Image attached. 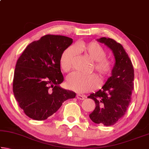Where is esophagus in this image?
<instances>
[{"label": "esophagus", "instance_id": "34e87169", "mask_svg": "<svg viewBox=\"0 0 149 149\" xmlns=\"http://www.w3.org/2000/svg\"><path fill=\"white\" fill-rule=\"evenodd\" d=\"M76 97H77V99H79V100H84L85 98V96L81 95H79V94L77 95Z\"/></svg>", "mask_w": 149, "mask_h": 149}]
</instances>
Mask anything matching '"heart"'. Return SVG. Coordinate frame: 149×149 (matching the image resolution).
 <instances>
[{
  "label": "heart",
  "mask_w": 149,
  "mask_h": 149,
  "mask_svg": "<svg viewBox=\"0 0 149 149\" xmlns=\"http://www.w3.org/2000/svg\"><path fill=\"white\" fill-rule=\"evenodd\" d=\"M77 51L81 52L93 60V69L101 80L110 76L114 70L113 60L106 56L107 50L96 41L80 42L75 46L68 47L62 52L60 57V68L65 73L72 69ZM66 85L70 89L77 93H87L95 90L99 86V81L95 75H81L73 73L67 78Z\"/></svg>",
  "instance_id": "1"
}]
</instances>
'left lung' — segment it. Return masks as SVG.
I'll use <instances>...</instances> for the list:
<instances>
[{
	"mask_svg": "<svg viewBox=\"0 0 149 149\" xmlns=\"http://www.w3.org/2000/svg\"><path fill=\"white\" fill-rule=\"evenodd\" d=\"M99 41L112 50L116 58L112 76L102 89L87 98L95 102L89 117L93 122L107 126L115 124L125 114L134 89V69L122 45L110 38L101 37Z\"/></svg>",
	"mask_w": 149,
	"mask_h": 149,
	"instance_id": "1",
	"label": "left lung"
}]
</instances>
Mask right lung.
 <instances>
[{"label":"right lung","instance_id":"right-lung-1","mask_svg":"<svg viewBox=\"0 0 149 149\" xmlns=\"http://www.w3.org/2000/svg\"><path fill=\"white\" fill-rule=\"evenodd\" d=\"M73 39L46 35L27 45L17 59L13 93L19 107L31 119L42 121L56 112L75 93L58 86L64 81L60 57Z\"/></svg>","mask_w":149,"mask_h":149}]
</instances>
